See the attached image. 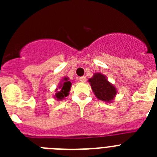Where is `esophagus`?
<instances>
[{"instance_id":"esophagus-1","label":"esophagus","mask_w":157,"mask_h":157,"mask_svg":"<svg viewBox=\"0 0 157 157\" xmlns=\"http://www.w3.org/2000/svg\"><path fill=\"white\" fill-rule=\"evenodd\" d=\"M79 81L82 82H85L86 81V76H82V77L79 78Z\"/></svg>"}]
</instances>
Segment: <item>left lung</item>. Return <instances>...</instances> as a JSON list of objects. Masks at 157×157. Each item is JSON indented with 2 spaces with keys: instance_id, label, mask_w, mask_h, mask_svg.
Here are the masks:
<instances>
[{
  "instance_id": "left-lung-1",
  "label": "left lung",
  "mask_w": 157,
  "mask_h": 157,
  "mask_svg": "<svg viewBox=\"0 0 157 157\" xmlns=\"http://www.w3.org/2000/svg\"><path fill=\"white\" fill-rule=\"evenodd\" d=\"M91 88L97 98L105 102H112L117 94L116 89L101 73H95L89 79Z\"/></svg>"
}]
</instances>
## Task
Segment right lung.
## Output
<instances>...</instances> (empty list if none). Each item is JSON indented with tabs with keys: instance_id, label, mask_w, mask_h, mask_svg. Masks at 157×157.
<instances>
[{
	"instance_id": "1",
	"label": "right lung",
	"mask_w": 157,
	"mask_h": 157,
	"mask_svg": "<svg viewBox=\"0 0 157 157\" xmlns=\"http://www.w3.org/2000/svg\"><path fill=\"white\" fill-rule=\"evenodd\" d=\"M68 78L65 77L63 78L62 81L60 82L59 86V90L56 89V91L58 90L56 93L54 98L57 99L58 101H60V100H63V98L67 97L69 94V91H70L71 86V82L70 81H68Z\"/></svg>"
}]
</instances>
